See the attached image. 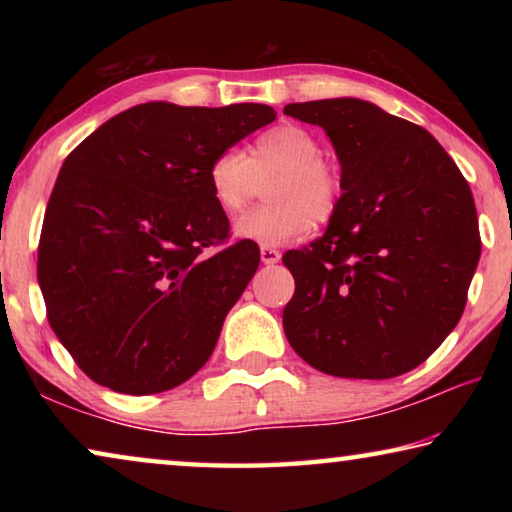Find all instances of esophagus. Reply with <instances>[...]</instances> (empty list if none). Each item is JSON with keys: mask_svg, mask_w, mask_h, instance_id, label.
<instances>
[{"mask_svg": "<svg viewBox=\"0 0 512 512\" xmlns=\"http://www.w3.org/2000/svg\"><path fill=\"white\" fill-rule=\"evenodd\" d=\"M259 257H262V262L266 266H273V264L280 262L282 255H280V250H275L271 246H262V250H259Z\"/></svg>", "mask_w": 512, "mask_h": 512, "instance_id": "obj_1", "label": "esophagus"}]
</instances>
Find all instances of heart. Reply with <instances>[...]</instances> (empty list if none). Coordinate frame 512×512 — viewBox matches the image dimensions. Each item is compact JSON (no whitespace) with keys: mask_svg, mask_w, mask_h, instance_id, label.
<instances>
[{"mask_svg":"<svg viewBox=\"0 0 512 512\" xmlns=\"http://www.w3.org/2000/svg\"><path fill=\"white\" fill-rule=\"evenodd\" d=\"M318 137L296 124L275 126L259 135L248 155L230 146L214 155L207 183L216 207L235 216L248 205L262 183L268 205L235 223L239 239L259 246H280L309 230L311 221H327L341 201V176L323 160Z\"/></svg>","mask_w":512,"mask_h":512,"instance_id":"1","label":"heart"}]
</instances>
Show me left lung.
Listing matches in <instances>:
<instances>
[{
    "mask_svg": "<svg viewBox=\"0 0 512 512\" xmlns=\"http://www.w3.org/2000/svg\"><path fill=\"white\" fill-rule=\"evenodd\" d=\"M341 164L323 237L282 257L296 293L284 334L334 377L391 379L431 357L465 309L481 257L470 185L429 131L370 101L289 103Z\"/></svg>",
    "mask_w": 512,
    "mask_h": 512,
    "instance_id": "left-lung-1",
    "label": "left lung"
}]
</instances>
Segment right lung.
I'll list each match as a JSON object with an SVG mask.
<instances>
[{
    "mask_svg": "<svg viewBox=\"0 0 512 512\" xmlns=\"http://www.w3.org/2000/svg\"><path fill=\"white\" fill-rule=\"evenodd\" d=\"M262 103L119 112L76 146L51 192L38 246L49 325L85 375L110 391L176 388L210 359L223 320L259 266L228 239L207 169L271 124Z\"/></svg>",
    "mask_w": 512,
    "mask_h": 512,
    "instance_id": "1",
    "label": "right lung"
}]
</instances>
